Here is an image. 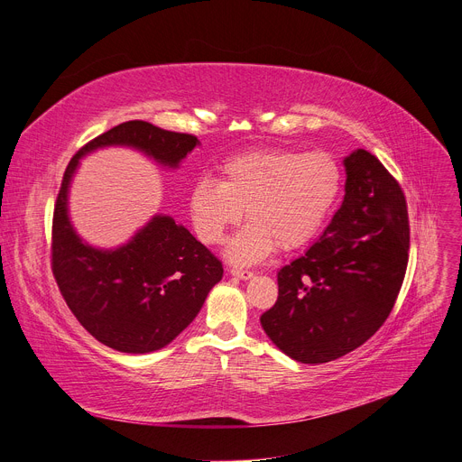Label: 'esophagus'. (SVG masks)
<instances>
[{
    "label": "esophagus",
    "instance_id": "1",
    "mask_svg": "<svg viewBox=\"0 0 462 462\" xmlns=\"http://www.w3.org/2000/svg\"><path fill=\"white\" fill-rule=\"evenodd\" d=\"M230 274H232V276H237V279H241V281H249V279H253V276H254L253 271L239 269V267H232V269H230Z\"/></svg>",
    "mask_w": 462,
    "mask_h": 462
}]
</instances>
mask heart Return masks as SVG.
Masks as SVG:
<instances>
[{"mask_svg":"<svg viewBox=\"0 0 462 462\" xmlns=\"http://www.w3.org/2000/svg\"><path fill=\"white\" fill-rule=\"evenodd\" d=\"M221 180L200 178L188 197L200 241L219 245L245 209V225L226 256L239 265L258 263L274 247L293 251L323 226L342 193V169L327 152L251 150L226 160Z\"/></svg>","mask_w":462,"mask_h":462,"instance_id":"b5f03b06","label":"heart"}]
</instances>
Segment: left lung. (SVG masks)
<instances>
[{"label":"left lung","instance_id":"8db88e82","mask_svg":"<svg viewBox=\"0 0 462 462\" xmlns=\"http://www.w3.org/2000/svg\"><path fill=\"white\" fill-rule=\"evenodd\" d=\"M346 197L319 239L279 271L260 323L302 364L340 358L381 328L409 262V211L397 180L364 148L344 160Z\"/></svg>","mask_w":462,"mask_h":462}]
</instances>
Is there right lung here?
<instances>
[{"label":"right lung","mask_w":462,"mask_h":462,"mask_svg":"<svg viewBox=\"0 0 462 462\" xmlns=\"http://www.w3.org/2000/svg\"><path fill=\"white\" fill-rule=\"evenodd\" d=\"M197 144L195 135L130 120L87 143L65 171L53 209L51 271L76 319L115 351L143 355L171 344L223 279V263L169 215H153L116 249L90 247L69 217L72 176L97 148L132 146L176 169Z\"/></svg>","instance_id":"1"}]
</instances>
